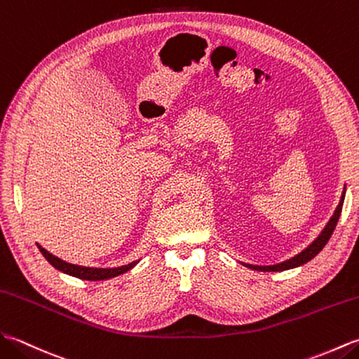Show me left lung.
Instances as JSON below:
<instances>
[{"mask_svg": "<svg viewBox=\"0 0 359 359\" xmlns=\"http://www.w3.org/2000/svg\"><path fill=\"white\" fill-rule=\"evenodd\" d=\"M344 198H346V186H344V190H342L339 204L337 205V209H335V212H333L332 218L329 219L327 224H325V227L321 230V233L318 235L315 240L310 243L304 250H301L298 255H294V257L285 259L283 262H278V264H272V266H255V264H247V262H241V264L249 267V269H253V270H259V272H283V270L299 267L302 264H306V262H309L310 259H313L330 240L333 230H335V227L338 224L339 215L342 210V204H344Z\"/></svg>", "mask_w": 359, "mask_h": 359, "instance_id": "1", "label": "left lung"}]
</instances>
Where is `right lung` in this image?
Here are the masks:
<instances>
[{"instance_id":"add662e5","label":"right lung","mask_w":359,"mask_h":359,"mask_svg":"<svg viewBox=\"0 0 359 359\" xmlns=\"http://www.w3.org/2000/svg\"><path fill=\"white\" fill-rule=\"evenodd\" d=\"M38 245L39 252L43 253V257L50 262V264L60 270V272L79 278V280H86V281H102V280H109V278H115L121 273H126L127 270L133 269L138 264L140 259H135L129 264L126 266H119V267H112V269H102V267H86V266H78V264H72V262H67L65 259H61L58 257H55L50 252H47L43 245Z\"/></svg>"}]
</instances>
